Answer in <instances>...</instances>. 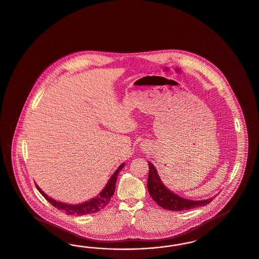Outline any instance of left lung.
<instances>
[{
    "label": "left lung",
    "mask_w": 259,
    "mask_h": 259,
    "mask_svg": "<svg viewBox=\"0 0 259 259\" xmlns=\"http://www.w3.org/2000/svg\"><path fill=\"white\" fill-rule=\"evenodd\" d=\"M149 166V174L147 179V190L152 197V199L155 201L159 206L170 210V211H183L189 210L197 207H202L210 203L214 197H210L207 199L202 200H192L187 199L184 197H179L175 193H172L170 190H168L161 181L160 176L157 172L155 166L152 165L151 162H148Z\"/></svg>",
    "instance_id": "left-lung-1"
}]
</instances>
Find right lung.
Masks as SVG:
<instances>
[{
    "instance_id": "obj_1",
    "label": "right lung",
    "mask_w": 259,
    "mask_h": 259,
    "mask_svg": "<svg viewBox=\"0 0 259 259\" xmlns=\"http://www.w3.org/2000/svg\"><path fill=\"white\" fill-rule=\"evenodd\" d=\"M124 166L125 164L123 163L117 167V169L114 171L113 176H111V178L109 179L106 186L104 187L103 190L96 197H93L90 200H87L83 203H79V204H67L64 202L57 201L56 199H53L52 197H48L41 189L37 186L36 183H35V186L42 196L45 197L52 204L53 206H55L60 210H63L65 212V214H67V215L82 216V215L93 214V213H96V212L104 209L105 206L110 202L111 197L114 196L117 176H118L119 171L122 169V167H124Z\"/></svg>"
}]
</instances>
